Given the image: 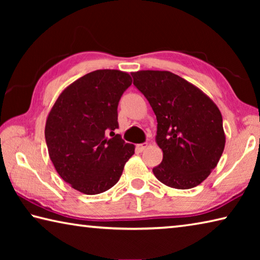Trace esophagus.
<instances>
[{
    "label": "esophagus",
    "instance_id": "1",
    "mask_svg": "<svg viewBox=\"0 0 260 260\" xmlns=\"http://www.w3.org/2000/svg\"><path fill=\"white\" fill-rule=\"evenodd\" d=\"M147 147H148V143L147 142L146 143H142V144H138V146H136V150H138L139 152H142Z\"/></svg>",
    "mask_w": 260,
    "mask_h": 260
}]
</instances>
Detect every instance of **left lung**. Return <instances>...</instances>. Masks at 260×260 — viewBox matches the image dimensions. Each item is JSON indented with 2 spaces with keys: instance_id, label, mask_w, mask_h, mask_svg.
<instances>
[{
  "instance_id": "8db88e82",
  "label": "left lung",
  "mask_w": 260,
  "mask_h": 260,
  "mask_svg": "<svg viewBox=\"0 0 260 260\" xmlns=\"http://www.w3.org/2000/svg\"><path fill=\"white\" fill-rule=\"evenodd\" d=\"M132 77L157 118L162 161L152 169L155 177L175 189L199 186L225 149L220 110L200 88L170 71L143 70Z\"/></svg>"
}]
</instances>
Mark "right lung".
Returning <instances> with one entry per match:
<instances>
[{
  "mask_svg": "<svg viewBox=\"0 0 260 260\" xmlns=\"http://www.w3.org/2000/svg\"><path fill=\"white\" fill-rule=\"evenodd\" d=\"M131 85L127 72L96 70L65 88L52 105L45 128L48 152L57 173L76 190L107 191L134 155V144L113 132L118 103Z\"/></svg>",
  "mask_w": 260,
  "mask_h": 260,
  "instance_id": "add662e5",
  "label": "right lung"
}]
</instances>
